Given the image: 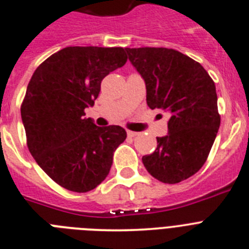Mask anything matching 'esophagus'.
Masks as SVG:
<instances>
[{"label":"esophagus","instance_id":"1","mask_svg":"<svg viewBox=\"0 0 249 249\" xmlns=\"http://www.w3.org/2000/svg\"><path fill=\"white\" fill-rule=\"evenodd\" d=\"M139 135V132H136V131H127V136H129V138H135V136H138Z\"/></svg>","mask_w":249,"mask_h":249}]
</instances>
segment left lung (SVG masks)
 Here are the masks:
<instances>
[{"instance_id":"obj_1","label":"left lung","mask_w":249,"mask_h":249,"mask_svg":"<svg viewBox=\"0 0 249 249\" xmlns=\"http://www.w3.org/2000/svg\"><path fill=\"white\" fill-rule=\"evenodd\" d=\"M125 50L145 81L147 106L171 115L168 134L157 138L143 166L160 182H182L203 167L219 131L215 83L199 62L173 49Z\"/></svg>"}]
</instances>
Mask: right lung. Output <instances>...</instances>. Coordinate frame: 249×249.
I'll list each match as a JSON object with an SVG mask.
<instances>
[{"mask_svg":"<svg viewBox=\"0 0 249 249\" xmlns=\"http://www.w3.org/2000/svg\"><path fill=\"white\" fill-rule=\"evenodd\" d=\"M126 60L123 48L69 46L39 65L28 83L20 107L28 148L65 189L86 193L101 184L126 139L122 126L101 127L85 118L102 80Z\"/></svg>","mask_w":249,"mask_h":249,"instance_id":"1","label":"right lung"}]
</instances>
